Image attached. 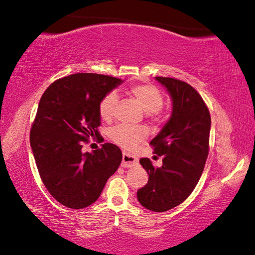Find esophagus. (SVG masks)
<instances>
[{"mask_svg":"<svg viewBox=\"0 0 255 255\" xmlns=\"http://www.w3.org/2000/svg\"><path fill=\"white\" fill-rule=\"evenodd\" d=\"M138 164V158L132 156L130 154L124 153L123 154V162H122V166L123 167H131L135 166Z\"/></svg>","mask_w":255,"mask_h":255,"instance_id":"34e87169","label":"esophagus"}]
</instances>
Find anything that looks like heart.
Here are the masks:
<instances>
[{"label":"heart","mask_w":255,"mask_h":255,"mask_svg":"<svg viewBox=\"0 0 255 255\" xmlns=\"http://www.w3.org/2000/svg\"><path fill=\"white\" fill-rule=\"evenodd\" d=\"M130 96L135 99L146 114L158 116L164 102L161 90L153 84H138L129 89ZM118 105V94L110 92L102 99L99 105L100 117L109 122L114 118ZM110 139L124 148L131 149L147 137V130L144 127H133L128 125H118L109 130Z\"/></svg>","instance_id":"obj_1"}]
</instances>
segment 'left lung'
I'll use <instances>...</instances> for the list:
<instances>
[{
  "mask_svg": "<svg viewBox=\"0 0 255 255\" xmlns=\"http://www.w3.org/2000/svg\"><path fill=\"white\" fill-rule=\"evenodd\" d=\"M172 99L169 122L153 138L154 153L163 165L154 167L149 158L139 163L147 171L148 182L137 191L146 209L161 213L179 206L191 195L204 171L209 152L210 114L191 85L172 77H155Z\"/></svg>",
  "mask_w": 255,
  "mask_h": 255,
  "instance_id": "1",
  "label": "left lung"
}]
</instances>
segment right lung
<instances>
[{
  "instance_id": "add662e5",
  "label": "right lung",
  "mask_w": 255,
  "mask_h": 255,
  "mask_svg": "<svg viewBox=\"0 0 255 255\" xmlns=\"http://www.w3.org/2000/svg\"><path fill=\"white\" fill-rule=\"evenodd\" d=\"M122 80L77 73L51 83L38 105L30 145L42 183L59 204L82 209L100 197L108 179L122 163V150L105 143L92 153L82 147L101 139L99 105Z\"/></svg>"
}]
</instances>
